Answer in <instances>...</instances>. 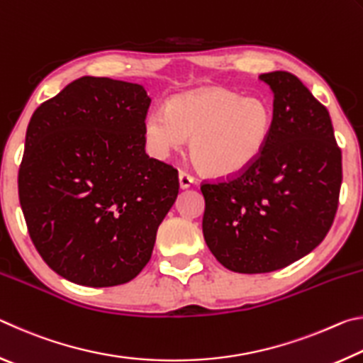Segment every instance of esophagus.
Masks as SVG:
<instances>
[{
    "label": "esophagus",
    "mask_w": 363,
    "mask_h": 363,
    "mask_svg": "<svg viewBox=\"0 0 363 363\" xmlns=\"http://www.w3.org/2000/svg\"><path fill=\"white\" fill-rule=\"evenodd\" d=\"M195 182V177L190 176L187 171H179V186L181 189H189Z\"/></svg>",
    "instance_id": "esophagus-1"
}]
</instances>
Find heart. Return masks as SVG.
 <instances>
[{
	"label": "heart",
	"instance_id": "obj_1",
	"mask_svg": "<svg viewBox=\"0 0 363 363\" xmlns=\"http://www.w3.org/2000/svg\"><path fill=\"white\" fill-rule=\"evenodd\" d=\"M272 112L261 99H243L223 88L174 96L145 116L150 152L167 157L190 138V153L208 174L235 176L262 155L272 133Z\"/></svg>",
	"mask_w": 363,
	"mask_h": 363
}]
</instances>
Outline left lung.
I'll list each match as a JSON object with an SVG mask.
<instances>
[{
  "mask_svg": "<svg viewBox=\"0 0 363 363\" xmlns=\"http://www.w3.org/2000/svg\"><path fill=\"white\" fill-rule=\"evenodd\" d=\"M259 79L274 93L266 149L243 173L200 187L208 248L240 274L284 269L318 247L333 224L342 181L327 107L293 73Z\"/></svg>",
  "mask_w": 363,
  "mask_h": 363,
  "instance_id": "left-lung-1",
  "label": "left lung"
}]
</instances>
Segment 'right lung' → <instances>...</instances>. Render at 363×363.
Returning a JSON list of instances; mask_svg holds the SVG:
<instances>
[{
    "instance_id": "add662e5",
    "label": "right lung",
    "mask_w": 363,
    "mask_h": 363,
    "mask_svg": "<svg viewBox=\"0 0 363 363\" xmlns=\"http://www.w3.org/2000/svg\"><path fill=\"white\" fill-rule=\"evenodd\" d=\"M144 86L82 77L28 123L19 200L30 238L60 277L133 280L179 192L177 169L145 153Z\"/></svg>"
}]
</instances>
